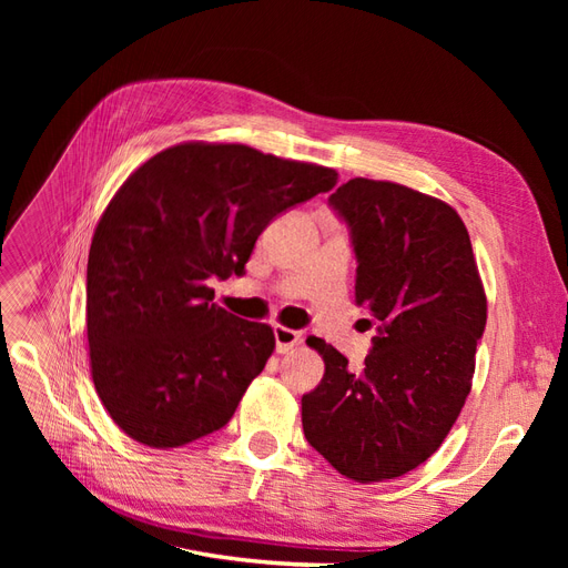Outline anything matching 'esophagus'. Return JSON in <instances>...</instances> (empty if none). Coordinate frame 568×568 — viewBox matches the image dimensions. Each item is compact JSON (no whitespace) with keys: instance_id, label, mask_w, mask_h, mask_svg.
<instances>
[{"instance_id":"esophagus-1","label":"esophagus","mask_w":568,"mask_h":568,"mask_svg":"<svg viewBox=\"0 0 568 568\" xmlns=\"http://www.w3.org/2000/svg\"><path fill=\"white\" fill-rule=\"evenodd\" d=\"M301 343V332L286 329V326H274V348H277L280 355L288 353L294 346Z\"/></svg>"}]
</instances>
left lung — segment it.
I'll return each mask as SVG.
<instances>
[{
	"instance_id": "1",
	"label": "left lung",
	"mask_w": 568,
	"mask_h": 568,
	"mask_svg": "<svg viewBox=\"0 0 568 568\" xmlns=\"http://www.w3.org/2000/svg\"><path fill=\"white\" fill-rule=\"evenodd\" d=\"M329 209L348 227L355 303L376 336L359 372L329 343L307 341L326 367L301 398L303 434L338 474L372 484L419 467L448 436L471 390L486 294L448 203L355 178Z\"/></svg>"
}]
</instances>
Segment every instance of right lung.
Wrapping results in <instances>:
<instances>
[{
    "mask_svg": "<svg viewBox=\"0 0 568 568\" xmlns=\"http://www.w3.org/2000/svg\"><path fill=\"white\" fill-rule=\"evenodd\" d=\"M336 180L244 144L189 142L118 189L90 246L88 341L94 388L130 438L178 448L232 419L274 334L217 307L209 282L244 277L270 222Z\"/></svg>",
    "mask_w": 568,
    "mask_h": 568,
    "instance_id": "obj_1",
    "label": "right lung"
}]
</instances>
